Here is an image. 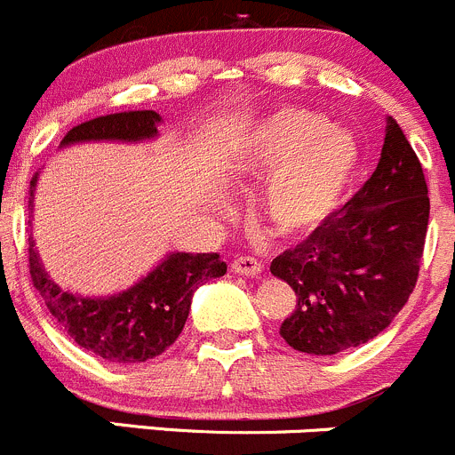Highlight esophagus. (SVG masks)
<instances>
[{"label": "esophagus", "instance_id": "1", "mask_svg": "<svg viewBox=\"0 0 455 455\" xmlns=\"http://www.w3.org/2000/svg\"><path fill=\"white\" fill-rule=\"evenodd\" d=\"M230 270L235 272V275L257 276V275H261L263 266H261V261H257L254 257H236L235 261L230 263Z\"/></svg>", "mask_w": 455, "mask_h": 455}]
</instances>
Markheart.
<instances>
[{
	"mask_svg": "<svg viewBox=\"0 0 455 455\" xmlns=\"http://www.w3.org/2000/svg\"><path fill=\"white\" fill-rule=\"evenodd\" d=\"M360 142L323 114L290 107L245 133L232 174L236 183H267L266 216L285 236H308L331 220L357 179Z\"/></svg>",
	"mask_w": 455,
	"mask_h": 455,
	"instance_id": "b5f03b06",
	"label": "heart"
}]
</instances>
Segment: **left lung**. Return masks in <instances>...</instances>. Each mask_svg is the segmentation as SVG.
I'll return each instance as SVG.
<instances>
[{"instance_id":"obj_1","label":"left lung","mask_w":455,"mask_h":455,"mask_svg":"<svg viewBox=\"0 0 455 455\" xmlns=\"http://www.w3.org/2000/svg\"><path fill=\"white\" fill-rule=\"evenodd\" d=\"M429 189L400 124L387 118L373 176L270 272L295 290L279 335L299 353L337 355L391 326L413 292L429 225Z\"/></svg>"}]
</instances>
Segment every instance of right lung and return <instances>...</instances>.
I'll return each instance as SVG.
<instances>
[{
    "instance_id": "right-lung-1",
    "label": "right lung",
    "mask_w": 455,
    "mask_h": 455,
    "mask_svg": "<svg viewBox=\"0 0 455 455\" xmlns=\"http://www.w3.org/2000/svg\"><path fill=\"white\" fill-rule=\"evenodd\" d=\"M160 120L156 111L100 116L73 127L60 147L77 142L154 140ZM37 176L30 180L28 207H33ZM28 263L33 285L55 322L77 346L116 364H136L165 353L188 322L194 290L228 272L216 252H170L132 288L107 297H82L62 290L51 279L33 236H28Z\"/></svg>"
}]
</instances>
